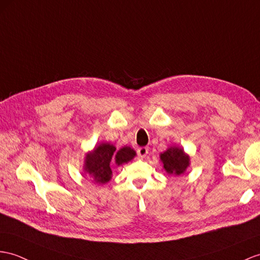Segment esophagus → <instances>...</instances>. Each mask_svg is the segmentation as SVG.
Returning <instances> with one entry per match:
<instances>
[{
  "label": "esophagus",
  "instance_id": "34e87169",
  "mask_svg": "<svg viewBox=\"0 0 260 260\" xmlns=\"http://www.w3.org/2000/svg\"><path fill=\"white\" fill-rule=\"evenodd\" d=\"M149 153V148L148 147H141L138 149V155L143 159V157L147 156V154Z\"/></svg>",
  "mask_w": 260,
  "mask_h": 260
}]
</instances>
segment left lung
Returning a JSON list of instances; mask_svg holds the SVG:
<instances>
[{
  "mask_svg": "<svg viewBox=\"0 0 260 260\" xmlns=\"http://www.w3.org/2000/svg\"><path fill=\"white\" fill-rule=\"evenodd\" d=\"M160 161L169 175L184 174L189 167V155L179 145H172L160 153Z\"/></svg>",
  "mask_w": 260,
  "mask_h": 260,
  "instance_id": "obj_1",
  "label": "left lung"
}]
</instances>
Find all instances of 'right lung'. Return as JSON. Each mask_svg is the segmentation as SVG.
I'll use <instances>...</instances> for the list:
<instances>
[{
  "instance_id": "1",
  "label": "right lung",
  "mask_w": 260,
  "mask_h": 260,
  "mask_svg": "<svg viewBox=\"0 0 260 260\" xmlns=\"http://www.w3.org/2000/svg\"><path fill=\"white\" fill-rule=\"evenodd\" d=\"M137 152L130 147H122L119 150L109 142H101L85 154L84 173L88 174L98 184H106L112 178L110 166L112 162L120 167L135 159Z\"/></svg>"
}]
</instances>
